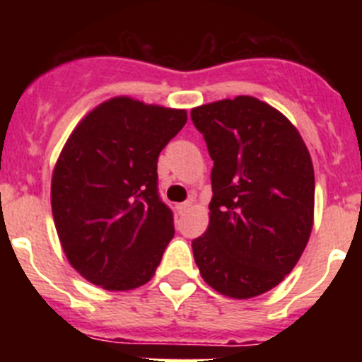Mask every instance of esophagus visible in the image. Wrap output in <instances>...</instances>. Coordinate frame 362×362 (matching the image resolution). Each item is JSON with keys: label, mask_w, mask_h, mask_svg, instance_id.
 I'll use <instances>...</instances> for the list:
<instances>
[{"label": "esophagus", "mask_w": 362, "mask_h": 362, "mask_svg": "<svg viewBox=\"0 0 362 362\" xmlns=\"http://www.w3.org/2000/svg\"><path fill=\"white\" fill-rule=\"evenodd\" d=\"M190 206H192L190 201H187V203H179V204H175V212H177V214H185V212H187V210H190Z\"/></svg>", "instance_id": "obj_1"}]
</instances>
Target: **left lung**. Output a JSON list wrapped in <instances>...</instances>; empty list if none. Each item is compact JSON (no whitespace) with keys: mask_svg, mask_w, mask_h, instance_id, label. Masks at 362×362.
I'll list each match as a JSON object with an SVG mask.
<instances>
[{"mask_svg":"<svg viewBox=\"0 0 362 362\" xmlns=\"http://www.w3.org/2000/svg\"><path fill=\"white\" fill-rule=\"evenodd\" d=\"M212 168L210 223L192 241L204 283L252 299L288 276L313 226L315 177L299 130L252 95L192 108Z\"/></svg>","mask_w":362,"mask_h":362,"instance_id":"obj_1","label":"left lung"}]
</instances>
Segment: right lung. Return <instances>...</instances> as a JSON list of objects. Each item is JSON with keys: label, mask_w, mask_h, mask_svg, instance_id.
Masks as SVG:
<instances>
[{"label": "right lung", "mask_w": 362, "mask_h": 362, "mask_svg": "<svg viewBox=\"0 0 362 362\" xmlns=\"http://www.w3.org/2000/svg\"><path fill=\"white\" fill-rule=\"evenodd\" d=\"M187 110L117 95L92 108L66 139L50 185L54 225L88 283L127 292L148 283L174 238L159 199L158 158Z\"/></svg>", "instance_id": "obj_1"}]
</instances>
